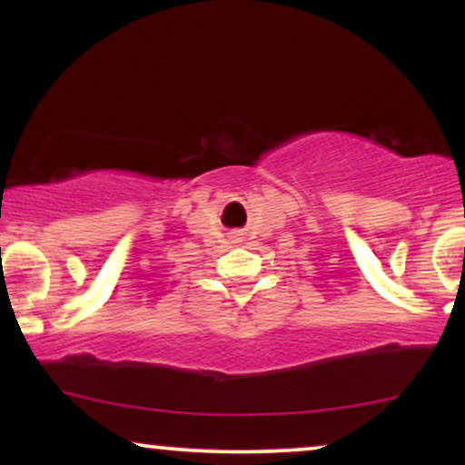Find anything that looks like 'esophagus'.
Returning <instances> with one entry per match:
<instances>
[{
	"label": "esophagus",
	"mask_w": 465,
	"mask_h": 465,
	"mask_svg": "<svg viewBox=\"0 0 465 465\" xmlns=\"http://www.w3.org/2000/svg\"><path fill=\"white\" fill-rule=\"evenodd\" d=\"M233 242H240V238L236 236V238H233Z\"/></svg>",
	"instance_id": "34e87169"
}]
</instances>
